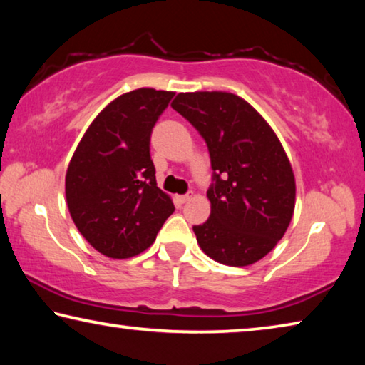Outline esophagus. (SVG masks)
Here are the masks:
<instances>
[{
    "label": "esophagus",
    "instance_id": "esophagus-1",
    "mask_svg": "<svg viewBox=\"0 0 365 365\" xmlns=\"http://www.w3.org/2000/svg\"><path fill=\"white\" fill-rule=\"evenodd\" d=\"M191 197H193V193H187V195H182V196H177V201L180 202V205H183V202L190 201Z\"/></svg>",
    "mask_w": 365,
    "mask_h": 365
}]
</instances>
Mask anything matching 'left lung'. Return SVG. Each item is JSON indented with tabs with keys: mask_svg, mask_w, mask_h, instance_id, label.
I'll list each match as a JSON object with an SVG mask.
<instances>
[{
	"mask_svg": "<svg viewBox=\"0 0 365 365\" xmlns=\"http://www.w3.org/2000/svg\"><path fill=\"white\" fill-rule=\"evenodd\" d=\"M170 106L205 138L214 170L211 215L193 227L197 245L224 265L257 262L294 212V174L279 137L248 101L227 91L178 93Z\"/></svg>",
	"mask_w": 365,
	"mask_h": 365,
	"instance_id": "8db88e82",
	"label": "left lung"
}]
</instances>
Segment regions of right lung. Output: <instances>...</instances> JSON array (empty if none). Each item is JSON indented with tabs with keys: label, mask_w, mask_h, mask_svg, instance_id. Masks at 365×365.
<instances>
[{
	"label": "right lung",
	"mask_w": 365,
	"mask_h": 365,
	"mask_svg": "<svg viewBox=\"0 0 365 365\" xmlns=\"http://www.w3.org/2000/svg\"><path fill=\"white\" fill-rule=\"evenodd\" d=\"M174 91L138 88L110 101L86 128L66 172V200L78 232L113 259L150 248L174 212L158 188L150 140Z\"/></svg>",
	"instance_id": "1"
}]
</instances>
